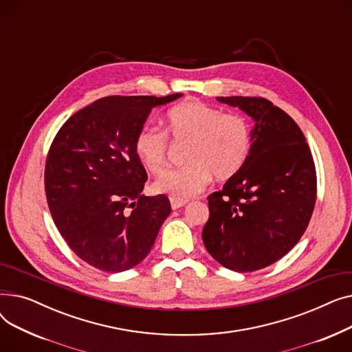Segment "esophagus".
Instances as JSON below:
<instances>
[{
    "label": "esophagus",
    "instance_id": "esophagus-1",
    "mask_svg": "<svg viewBox=\"0 0 352 352\" xmlns=\"http://www.w3.org/2000/svg\"><path fill=\"white\" fill-rule=\"evenodd\" d=\"M187 204L186 199H175V198H171V208L173 210H178L181 207H184Z\"/></svg>",
    "mask_w": 352,
    "mask_h": 352
}]
</instances>
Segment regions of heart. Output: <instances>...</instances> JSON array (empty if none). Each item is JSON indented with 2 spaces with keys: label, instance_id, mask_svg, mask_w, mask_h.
Segmentation results:
<instances>
[{
  "label": "heart",
  "instance_id": "heart-1",
  "mask_svg": "<svg viewBox=\"0 0 352 352\" xmlns=\"http://www.w3.org/2000/svg\"><path fill=\"white\" fill-rule=\"evenodd\" d=\"M168 135L188 142L181 170L165 173L155 181V191L175 199H187L204 191L212 175L227 181L245 165L251 151V126L238 113H224L207 102L191 100L173 107L165 117L164 131L145 126L135 137L137 158L154 175L168 166Z\"/></svg>",
  "mask_w": 352,
  "mask_h": 352
}]
</instances>
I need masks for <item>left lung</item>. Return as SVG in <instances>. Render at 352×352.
<instances>
[{
  "instance_id": "left-lung-1",
  "label": "left lung",
  "mask_w": 352,
  "mask_h": 352,
  "mask_svg": "<svg viewBox=\"0 0 352 352\" xmlns=\"http://www.w3.org/2000/svg\"><path fill=\"white\" fill-rule=\"evenodd\" d=\"M254 118L243 170L208 197L202 241L228 270L252 272L300 241L317 201V171L298 124L263 97H218Z\"/></svg>"
}]
</instances>
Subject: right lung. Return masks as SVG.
<instances>
[{
    "mask_svg": "<svg viewBox=\"0 0 352 352\" xmlns=\"http://www.w3.org/2000/svg\"><path fill=\"white\" fill-rule=\"evenodd\" d=\"M179 97L100 98L52 140L44 173L48 208L68 247L91 267L121 272L151 251L171 204L162 194L141 195L148 175L134 142L153 107Z\"/></svg>",
    "mask_w": 352,
    "mask_h": 352,
    "instance_id": "1",
    "label": "right lung"
}]
</instances>
